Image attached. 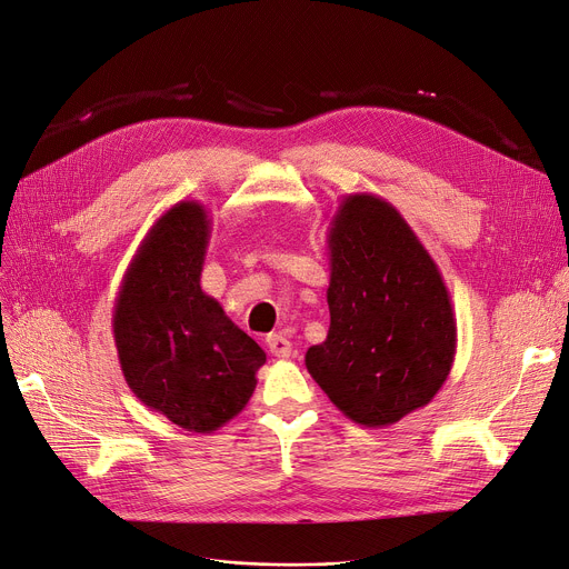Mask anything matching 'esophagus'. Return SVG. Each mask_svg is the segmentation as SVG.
I'll list each match as a JSON object with an SVG mask.
<instances>
[{
	"label": "esophagus",
	"instance_id": "obj_1",
	"mask_svg": "<svg viewBox=\"0 0 569 569\" xmlns=\"http://www.w3.org/2000/svg\"><path fill=\"white\" fill-rule=\"evenodd\" d=\"M268 347L279 358H290L292 356V342L281 333H270L268 336Z\"/></svg>",
	"mask_w": 569,
	"mask_h": 569
}]
</instances>
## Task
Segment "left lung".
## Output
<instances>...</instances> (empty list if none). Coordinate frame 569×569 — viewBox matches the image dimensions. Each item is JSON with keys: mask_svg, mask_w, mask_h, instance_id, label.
Listing matches in <instances>:
<instances>
[{"mask_svg": "<svg viewBox=\"0 0 569 569\" xmlns=\"http://www.w3.org/2000/svg\"><path fill=\"white\" fill-rule=\"evenodd\" d=\"M331 325L306 370L351 422L381 429L447 381L456 318L433 258L390 201L345 194L329 224Z\"/></svg>", "mask_w": 569, "mask_h": 569, "instance_id": "left-lung-1", "label": "left lung"}]
</instances>
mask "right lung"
Segmentation results:
<instances>
[{
	"label": "right lung",
	"mask_w": 569,
	"mask_h": 569,
	"mask_svg": "<svg viewBox=\"0 0 569 569\" xmlns=\"http://www.w3.org/2000/svg\"><path fill=\"white\" fill-rule=\"evenodd\" d=\"M209 238L203 203H174L140 242L113 308L127 386L192 433H213L233 420L266 363V351L199 286Z\"/></svg>",
	"instance_id": "obj_1"
}]
</instances>
